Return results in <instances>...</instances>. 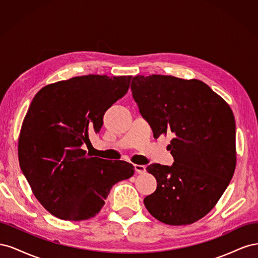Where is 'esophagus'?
Returning a JSON list of instances; mask_svg holds the SVG:
<instances>
[{
    "instance_id": "esophagus-1",
    "label": "esophagus",
    "mask_w": 258,
    "mask_h": 258,
    "mask_svg": "<svg viewBox=\"0 0 258 258\" xmlns=\"http://www.w3.org/2000/svg\"><path fill=\"white\" fill-rule=\"evenodd\" d=\"M135 170L137 173H144L146 171V167L143 165H135Z\"/></svg>"
}]
</instances>
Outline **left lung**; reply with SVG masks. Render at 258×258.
<instances>
[{
  "label": "left lung",
  "mask_w": 258,
  "mask_h": 258,
  "mask_svg": "<svg viewBox=\"0 0 258 258\" xmlns=\"http://www.w3.org/2000/svg\"><path fill=\"white\" fill-rule=\"evenodd\" d=\"M132 97L154 138L172 132L171 166L152 163L157 181L146 209L168 225L197 222L214 208L236 168V122L225 101L198 80L137 75Z\"/></svg>",
  "instance_id": "obj_1"
}]
</instances>
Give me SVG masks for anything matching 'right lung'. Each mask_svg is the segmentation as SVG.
Instances as JSON below:
<instances>
[{"mask_svg": "<svg viewBox=\"0 0 258 258\" xmlns=\"http://www.w3.org/2000/svg\"><path fill=\"white\" fill-rule=\"evenodd\" d=\"M131 76L85 75L45 86L30 104L18 142L23 175L40 204L66 221L93 217L112 187L131 177L123 160L90 157L82 146L128 91Z\"/></svg>", "mask_w": 258, "mask_h": 258, "instance_id": "right-lung-1", "label": "right lung"}]
</instances>
